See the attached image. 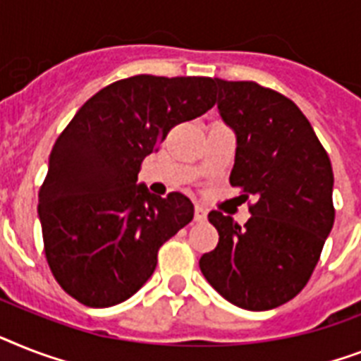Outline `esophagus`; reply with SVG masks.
I'll return each mask as SVG.
<instances>
[{
    "instance_id": "obj_1",
    "label": "esophagus",
    "mask_w": 361,
    "mask_h": 361,
    "mask_svg": "<svg viewBox=\"0 0 361 361\" xmlns=\"http://www.w3.org/2000/svg\"><path fill=\"white\" fill-rule=\"evenodd\" d=\"M207 219V209L206 207H202L196 204L195 206V221L196 222H202V221H206Z\"/></svg>"
}]
</instances>
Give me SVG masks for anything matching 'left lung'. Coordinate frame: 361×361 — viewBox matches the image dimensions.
Masks as SVG:
<instances>
[{
    "label": "left lung",
    "instance_id": "left-lung-1",
    "mask_svg": "<svg viewBox=\"0 0 361 361\" xmlns=\"http://www.w3.org/2000/svg\"><path fill=\"white\" fill-rule=\"evenodd\" d=\"M215 90L221 116L237 135L230 183L256 202L245 226L221 211L207 215L219 245L200 257V271L228 302L265 312L297 297L312 278L336 216L332 163L283 94L224 79H215Z\"/></svg>",
    "mask_w": 361,
    "mask_h": 361
}]
</instances>
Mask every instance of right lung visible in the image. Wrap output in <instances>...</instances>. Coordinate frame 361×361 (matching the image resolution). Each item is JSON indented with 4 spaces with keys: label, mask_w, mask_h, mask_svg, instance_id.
<instances>
[{
    "label": "right lung",
    "mask_w": 361,
    "mask_h": 361,
    "mask_svg": "<svg viewBox=\"0 0 361 361\" xmlns=\"http://www.w3.org/2000/svg\"><path fill=\"white\" fill-rule=\"evenodd\" d=\"M215 79L140 74L87 99L55 140L38 190L44 254L57 283L78 302H124L154 274L163 243L195 207L137 185L148 154L174 126L215 105Z\"/></svg>",
    "instance_id": "right-lung-1"
}]
</instances>
